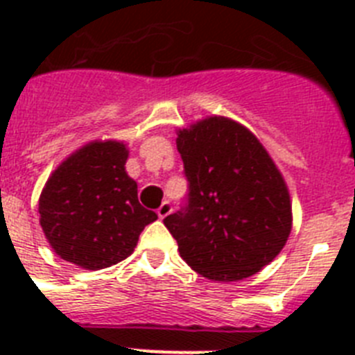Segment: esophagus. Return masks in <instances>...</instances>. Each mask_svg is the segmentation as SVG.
<instances>
[{"instance_id": "1", "label": "esophagus", "mask_w": 355, "mask_h": 355, "mask_svg": "<svg viewBox=\"0 0 355 355\" xmlns=\"http://www.w3.org/2000/svg\"><path fill=\"white\" fill-rule=\"evenodd\" d=\"M171 211H172V205L168 202V200H165V202H162V205H159L158 211L156 213H158L159 218H165V216L171 215Z\"/></svg>"}]
</instances>
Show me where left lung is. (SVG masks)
<instances>
[{
    "mask_svg": "<svg viewBox=\"0 0 355 355\" xmlns=\"http://www.w3.org/2000/svg\"><path fill=\"white\" fill-rule=\"evenodd\" d=\"M175 146L190 183L188 205L165 216L187 265L231 283L274 261L291 233L286 181L258 137L213 115L178 131Z\"/></svg>",
    "mask_w": 355,
    "mask_h": 355,
    "instance_id": "left-lung-1",
    "label": "left lung"
}]
</instances>
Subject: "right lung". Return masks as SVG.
Listing matches in <instances>:
<instances>
[{"mask_svg":"<svg viewBox=\"0 0 355 355\" xmlns=\"http://www.w3.org/2000/svg\"><path fill=\"white\" fill-rule=\"evenodd\" d=\"M119 140L85 144L51 172L39 197L40 227L62 259L101 270L131 256L140 233L158 218L139 202Z\"/></svg>","mask_w":355,"mask_h":355,"instance_id":"1","label":"right lung"}]
</instances>
